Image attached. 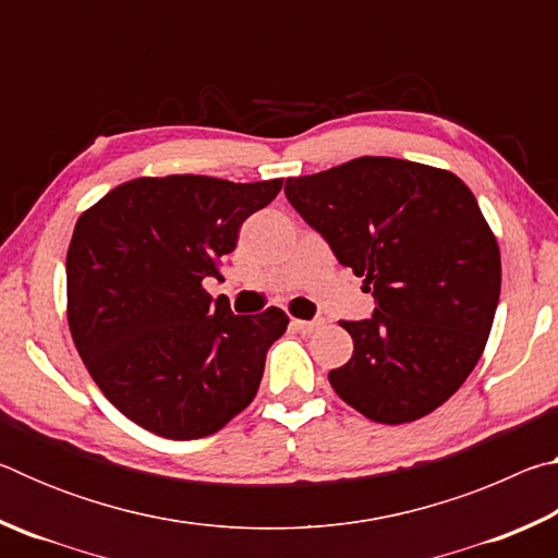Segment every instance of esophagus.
I'll use <instances>...</instances> for the list:
<instances>
[{
	"label": "esophagus",
	"instance_id": "obj_1",
	"mask_svg": "<svg viewBox=\"0 0 558 558\" xmlns=\"http://www.w3.org/2000/svg\"><path fill=\"white\" fill-rule=\"evenodd\" d=\"M290 325L295 327L298 332H302V335H313L315 329L323 327V323H319V319H295V317L290 319Z\"/></svg>",
	"mask_w": 558,
	"mask_h": 558
}]
</instances>
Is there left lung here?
<instances>
[{
  "label": "left lung",
  "instance_id": "left-lung-1",
  "mask_svg": "<svg viewBox=\"0 0 558 558\" xmlns=\"http://www.w3.org/2000/svg\"><path fill=\"white\" fill-rule=\"evenodd\" d=\"M286 196L376 302L369 319L339 323L354 339L329 372L339 399L389 426L436 411L483 356L502 282L475 196L446 169L393 157L288 179Z\"/></svg>",
  "mask_w": 558,
  "mask_h": 558
}]
</instances>
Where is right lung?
I'll return each instance as SVG.
<instances>
[{"label": "right lung", "instance_id": "right-lung-1", "mask_svg": "<svg viewBox=\"0 0 558 558\" xmlns=\"http://www.w3.org/2000/svg\"><path fill=\"white\" fill-rule=\"evenodd\" d=\"M282 179L233 184L199 174L140 177L81 214L65 256L73 344L116 409L149 433L194 440L256 396L288 315H233L211 300L241 223Z\"/></svg>", "mask_w": 558, "mask_h": 558}]
</instances>
